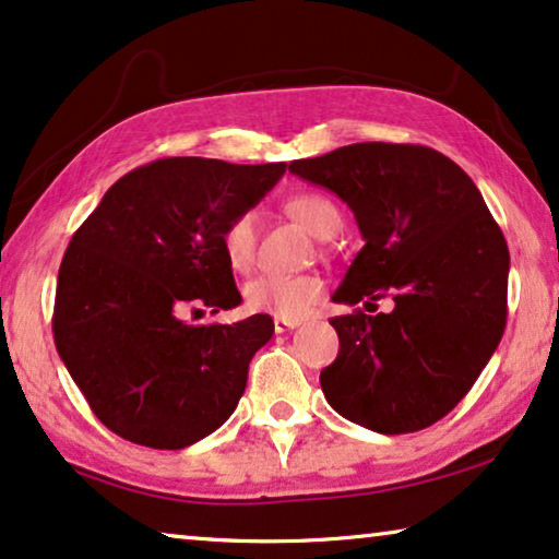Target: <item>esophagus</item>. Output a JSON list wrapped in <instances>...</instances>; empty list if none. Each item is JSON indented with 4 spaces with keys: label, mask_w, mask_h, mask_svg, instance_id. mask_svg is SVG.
I'll list each match as a JSON object with an SVG mask.
<instances>
[{
    "label": "esophagus",
    "mask_w": 559,
    "mask_h": 559,
    "mask_svg": "<svg viewBox=\"0 0 559 559\" xmlns=\"http://www.w3.org/2000/svg\"><path fill=\"white\" fill-rule=\"evenodd\" d=\"M301 326V321L298 319H273V329H276V333H283V331H294V329H298Z\"/></svg>",
    "instance_id": "esophagus-1"
}]
</instances>
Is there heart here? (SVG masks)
<instances>
[{
	"label": "heart",
	"mask_w": 559,
	"mask_h": 559,
	"mask_svg": "<svg viewBox=\"0 0 559 559\" xmlns=\"http://www.w3.org/2000/svg\"><path fill=\"white\" fill-rule=\"evenodd\" d=\"M286 211L311 230L316 238H331L341 228V213L329 198L316 193H298L288 198ZM223 253L233 271H248L255 258V215L251 211L238 213L221 236ZM323 296V281L313 273L301 276H278L261 273L243 286L246 308L253 313H269L278 319H301L319 304Z\"/></svg>",
	"instance_id": "b5f03b06"
}]
</instances>
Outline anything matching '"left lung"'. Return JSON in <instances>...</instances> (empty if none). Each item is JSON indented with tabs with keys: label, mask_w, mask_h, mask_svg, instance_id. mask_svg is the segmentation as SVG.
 Returning a JSON list of instances; mask_svg holds the SVG:
<instances>
[{
	"label": "left lung",
	"mask_w": 559,
	"mask_h": 559,
	"mask_svg": "<svg viewBox=\"0 0 559 559\" xmlns=\"http://www.w3.org/2000/svg\"><path fill=\"white\" fill-rule=\"evenodd\" d=\"M288 170L354 211L364 248L333 294L394 311L331 319L336 361L321 371L344 419L409 435L447 416L492 359L507 323L510 251L469 175L424 145L356 143Z\"/></svg>",
	"instance_id": "left-lung-1"
}]
</instances>
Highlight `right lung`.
Returning a JSON list of instances; mask_svg holds the SVG:
<instances>
[{
  "label": "right lung",
  "mask_w": 559,
  "mask_h": 559,
  "mask_svg": "<svg viewBox=\"0 0 559 559\" xmlns=\"http://www.w3.org/2000/svg\"><path fill=\"white\" fill-rule=\"evenodd\" d=\"M283 173L286 163L163 157L122 175L72 236L57 276L55 346L118 437L182 449L236 412L273 319L190 326L178 313L240 304L221 236Z\"/></svg>",
  "instance_id": "add662e5"
}]
</instances>
